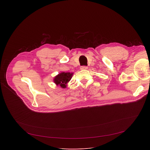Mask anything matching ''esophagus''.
Listing matches in <instances>:
<instances>
[{"mask_svg": "<svg viewBox=\"0 0 150 150\" xmlns=\"http://www.w3.org/2000/svg\"><path fill=\"white\" fill-rule=\"evenodd\" d=\"M88 69V67H86V66H82V67H81V68H80V69H81V70H86V69Z\"/></svg>", "mask_w": 150, "mask_h": 150, "instance_id": "esophagus-1", "label": "esophagus"}]
</instances>
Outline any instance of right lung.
I'll list each match as a JSON object with an SVG mask.
<instances>
[{"label": "right lung", "instance_id": "add662e5", "mask_svg": "<svg viewBox=\"0 0 150 150\" xmlns=\"http://www.w3.org/2000/svg\"><path fill=\"white\" fill-rule=\"evenodd\" d=\"M72 73L69 72H62L57 75L54 79V83L60 86L62 88H65L67 87V83L70 81L72 78Z\"/></svg>", "mask_w": 150, "mask_h": 150}]
</instances>
